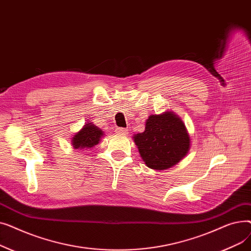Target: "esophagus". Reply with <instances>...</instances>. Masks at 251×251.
<instances>
[{"label": "esophagus", "instance_id": "34e87169", "mask_svg": "<svg viewBox=\"0 0 251 251\" xmlns=\"http://www.w3.org/2000/svg\"><path fill=\"white\" fill-rule=\"evenodd\" d=\"M116 132L120 135H126L128 133V130L126 128H117Z\"/></svg>", "mask_w": 251, "mask_h": 251}]
</instances>
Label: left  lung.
I'll return each mask as SVG.
<instances>
[{"label": "left lung", "mask_w": 251, "mask_h": 251, "mask_svg": "<svg viewBox=\"0 0 251 251\" xmlns=\"http://www.w3.org/2000/svg\"><path fill=\"white\" fill-rule=\"evenodd\" d=\"M133 138L142 160L153 170H167L176 165L190 148L185 126L172 112L151 115L146 130Z\"/></svg>", "instance_id": "obj_1"}]
</instances>
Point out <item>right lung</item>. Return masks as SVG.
<instances>
[{"mask_svg":"<svg viewBox=\"0 0 251 251\" xmlns=\"http://www.w3.org/2000/svg\"><path fill=\"white\" fill-rule=\"evenodd\" d=\"M102 133V131L97 126L88 123L84 125V127L77 134L74 135L72 139V146L75 150L94 148L99 143Z\"/></svg>","mask_w":251,"mask_h":251,"instance_id":"1","label":"right lung"}]
</instances>
